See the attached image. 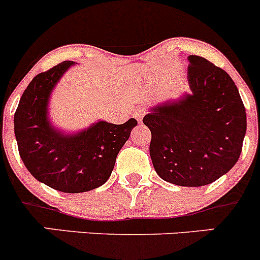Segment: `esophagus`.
I'll use <instances>...</instances> for the list:
<instances>
[{"mask_svg":"<svg viewBox=\"0 0 260 260\" xmlns=\"http://www.w3.org/2000/svg\"><path fill=\"white\" fill-rule=\"evenodd\" d=\"M145 114H146V109L142 108V107H140V108H137L135 111V117L138 122H142V118Z\"/></svg>","mask_w":260,"mask_h":260,"instance_id":"esophagus-1","label":"esophagus"}]
</instances>
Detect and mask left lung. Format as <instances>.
Wrapping results in <instances>:
<instances>
[{
    "label": "left lung",
    "instance_id": "obj_1",
    "mask_svg": "<svg viewBox=\"0 0 260 260\" xmlns=\"http://www.w3.org/2000/svg\"><path fill=\"white\" fill-rule=\"evenodd\" d=\"M187 93L149 108V154L157 175L174 185L199 187L234 167L242 153L246 114L230 75L190 55Z\"/></svg>",
    "mask_w": 260,
    "mask_h": 260
}]
</instances>
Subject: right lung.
Here are the masks:
<instances>
[{"instance_id":"right-lung-1","label":"right lung","mask_w":260,"mask_h":260,"mask_svg":"<svg viewBox=\"0 0 260 260\" xmlns=\"http://www.w3.org/2000/svg\"><path fill=\"white\" fill-rule=\"evenodd\" d=\"M75 65L62 61L36 75L23 91L14 117L15 136L23 165L54 190L79 193L99 187L111 176L120 148L137 125L96 120L78 132H65L50 119V99L62 75Z\"/></svg>"}]
</instances>
